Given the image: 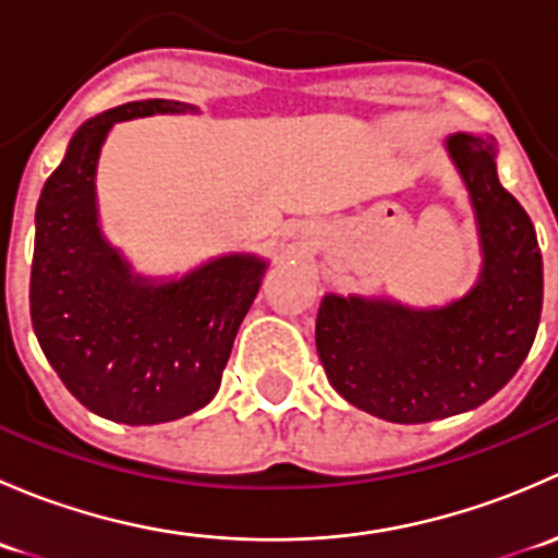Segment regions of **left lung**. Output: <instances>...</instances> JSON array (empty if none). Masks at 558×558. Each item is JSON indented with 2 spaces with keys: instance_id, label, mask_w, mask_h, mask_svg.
I'll list each match as a JSON object with an SVG mask.
<instances>
[{
  "instance_id": "1",
  "label": "left lung",
  "mask_w": 558,
  "mask_h": 558,
  "mask_svg": "<svg viewBox=\"0 0 558 558\" xmlns=\"http://www.w3.org/2000/svg\"><path fill=\"white\" fill-rule=\"evenodd\" d=\"M475 213L481 272L437 307L391 296L326 294L315 348L331 388L391 424H426L481 408L523 364L543 313V256L526 210L497 178V143L446 140Z\"/></svg>"
}]
</instances>
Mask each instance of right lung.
I'll list each match as a JSON object with an SVG mask.
<instances>
[{
  "instance_id": "1",
  "label": "right lung",
  "mask_w": 558,
  "mask_h": 558,
  "mask_svg": "<svg viewBox=\"0 0 558 558\" xmlns=\"http://www.w3.org/2000/svg\"><path fill=\"white\" fill-rule=\"evenodd\" d=\"M199 112L140 99L88 118L45 180L35 213L32 326L61 384L92 413L129 426L165 424L216 397L240 324L269 262L223 253L183 275L134 272L99 221L97 167L112 126Z\"/></svg>"
}]
</instances>
